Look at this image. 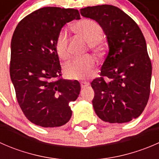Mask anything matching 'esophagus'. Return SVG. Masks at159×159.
Listing matches in <instances>:
<instances>
[{
    "label": "esophagus",
    "mask_w": 159,
    "mask_h": 159,
    "mask_svg": "<svg viewBox=\"0 0 159 159\" xmlns=\"http://www.w3.org/2000/svg\"><path fill=\"white\" fill-rule=\"evenodd\" d=\"M89 83L87 82V81H81V87L83 89V88H85V87H87V86H89Z\"/></svg>",
    "instance_id": "obj_1"
}]
</instances>
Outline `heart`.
Here are the masks:
<instances>
[{
  "instance_id": "obj_1",
  "label": "heart",
  "mask_w": 159,
  "mask_h": 159,
  "mask_svg": "<svg viewBox=\"0 0 159 159\" xmlns=\"http://www.w3.org/2000/svg\"><path fill=\"white\" fill-rule=\"evenodd\" d=\"M74 30L89 41V47L95 54H101L104 51L102 38L104 30L100 24L91 19H84L74 26ZM55 51L62 60L69 57L68 49V32L63 28L59 31L55 43ZM95 67V61L91 56L75 58L64 66V72L70 79H84L88 78Z\"/></svg>"
}]
</instances>
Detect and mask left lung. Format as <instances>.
Returning a JSON list of instances; mask_svg holds the SVG:
<instances>
[{
  "label": "left lung",
  "instance_id": "left-lung-1",
  "mask_svg": "<svg viewBox=\"0 0 159 159\" xmlns=\"http://www.w3.org/2000/svg\"><path fill=\"white\" fill-rule=\"evenodd\" d=\"M80 13L100 24L108 43L100 77L91 83L94 111L106 122H129L142 113L150 94L152 63L143 34L113 5L87 7Z\"/></svg>",
  "mask_w": 159,
  "mask_h": 159
}]
</instances>
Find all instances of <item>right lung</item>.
<instances>
[{"instance_id": "right-lung-1", "label": "right lung", "mask_w": 159, "mask_h": 159, "mask_svg": "<svg viewBox=\"0 0 159 159\" xmlns=\"http://www.w3.org/2000/svg\"><path fill=\"white\" fill-rule=\"evenodd\" d=\"M80 19L72 8L46 7L18 23L11 44L10 75L17 102L26 118L44 128L60 127L71 117L70 102L78 98V81L61 78L54 43L64 25Z\"/></svg>"}]
</instances>
